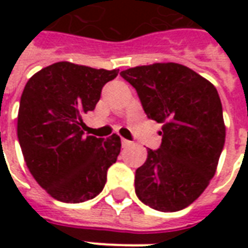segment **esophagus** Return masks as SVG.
Segmentation results:
<instances>
[{"label": "esophagus", "instance_id": "1", "mask_svg": "<svg viewBox=\"0 0 248 248\" xmlns=\"http://www.w3.org/2000/svg\"><path fill=\"white\" fill-rule=\"evenodd\" d=\"M131 145V142H130L129 140H124V138H122V147H127V146Z\"/></svg>", "mask_w": 248, "mask_h": 248}]
</instances>
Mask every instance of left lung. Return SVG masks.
Returning a JSON list of instances; mask_svg holds the SVG:
<instances>
[{
    "label": "left lung",
    "instance_id": "obj_1",
    "mask_svg": "<svg viewBox=\"0 0 248 248\" xmlns=\"http://www.w3.org/2000/svg\"><path fill=\"white\" fill-rule=\"evenodd\" d=\"M145 113L163 124L158 150L135 171V194L163 213L190 206L214 177L226 126L217 89L187 66L167 62L121 71Z\"/></svg>",
    "mask_w": 248,
    "mask_h": 248
}]
</instances>
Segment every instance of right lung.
Wrapping results in <instances>:
<instances>
[{
    "instance_id": "right-lung-1",
    "label": "right lung",
    "mask_w": 248,
    "mask_h": 248,
    "mask_svg": "<svg viewBox=\"0 0 248 248\" xmlns=\"http://www.w3.org/2000/svg\"><path fill=\"white\" fill-rule=\"evenodd\" d=\"M118 71L62 61L35 73L25 86L17 122L19 146L30 174L57 201L85 202L105 187L121 138L85 137L82 115L95 108L102 87Z\"/></svg>"
}]
</instances>
